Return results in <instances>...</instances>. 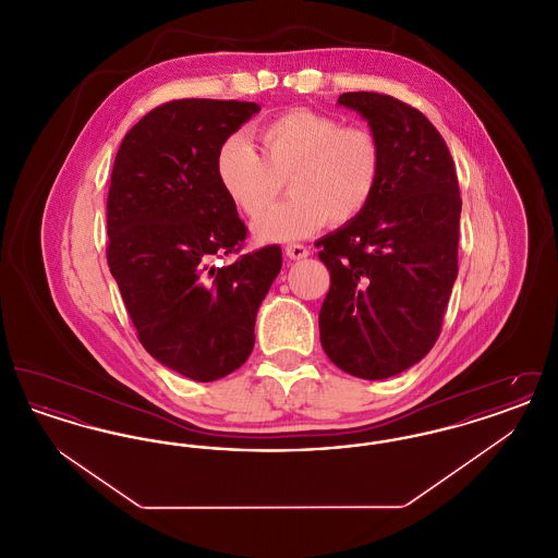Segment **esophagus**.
I'll list each match as a JSON object with an SVG mask.
<instances>
[{"mask_svg": "<svg viewBox=\"0 0 558 558\" xmlns=\"http://www.w3.org/2000/svg\"><path fill=\"white\" fill-rule=\"evenodd\" d=\"M284 253H287L289 259H305V257L310 255V248L303 246V244H289V246L284 248Z\"/></svg>", "mask_w": 558, "mask_h": 558, "instance_id": "esophagus-1", "label": "esophagus"}]
</instances>
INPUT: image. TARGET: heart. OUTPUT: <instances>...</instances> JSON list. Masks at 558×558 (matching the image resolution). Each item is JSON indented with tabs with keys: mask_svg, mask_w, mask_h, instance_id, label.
I'll use <instances>...</instances> for the list:
<instances>
[{
	"mask_svg": "<svg viewBox=\"0 0 558 558\" xmlns=\"http://www.w3.org/2000/svg\"><path fill=\"white\" fill-rule=\"evenodd\" d=\"M259 153L230 135L217 150V180L246 217H259L287 179L292 198L255 223L259 240L307 239L328 221H355L378 186L380 146L364 128H343L335 117L292 108L257 128Z\"/></svg>",
	"mask_w": 558,
	"mask_h": 558,
	"instance_id": "heart-1",
	"label": "heart"
}]
</instances>
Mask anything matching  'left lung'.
<instances>
[{
  "instance_id": "8db88e82",
  "label": "left lung",
  "mask_w": 558,
  "mask_h": 558,
  "mask_svg": "<svg viewBox=\"0 0 558 558\" xmlns=\"http://www.w3.org/2000/svg\"><path fill=\"white\" fill-rule=\"evenodd\" d=\"M339 107L368 121L380 178L366 211L316 242L330 271L319 341L341 371L383 380L418 364L441 332L462 198L450 150L421 110L374 92L343 94Z\"/></svg>"
}]
</instances>
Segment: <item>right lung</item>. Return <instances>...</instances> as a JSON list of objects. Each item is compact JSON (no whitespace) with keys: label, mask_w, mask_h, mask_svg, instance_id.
<instances>
[{"label":"right lung","mask_w":558,"mask_h":558,"mask_svg":"<svg viewBox=\"0 0 558 558\" xmlns=\"http://www.w3.org/2000/svg\"><path fill=\"white\" fill-rule=\"evenodd\" d=\"M262 110L239 100H173L121 142L108 190V267L137 339L171 371L209 383L240 368L282 267L271 244L230 266L246 239L215 171L219 146Z\"/></svg>","instance_id":"add662e5"}]
</instances>
